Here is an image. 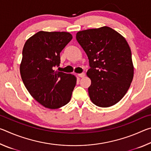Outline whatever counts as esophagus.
Returning <instances> with one entry per match:
<instances>
[{"label": "esophagus", "instance_id": "1", "mask_svg": "<svg viewBox=\"0 0 151 151\" xmlns=\"http://www.w3.org/2000/svg\"><path fill=\"white\" fill-rule=\"evenodd\" d=\"M78 76L81 78H83V77H85V73H82L81 74H78Z\"/></svg>", "mask_w": 151, "mask_h": 151}]
</instances>
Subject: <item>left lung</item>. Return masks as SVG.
I'll return each instance as SVG.
<instances>
[{
	"label": "left lung",
	"instance_id": "8db88e82",
	"mask_svg": "<svg viewBox=\"0 0 151 151\" xmlns=\"http://www.w3.org/2000/svg\"><path fill=\"white\" fill-rule=\"evenodd\" d=\"M76 39L85 50L90 68L88 94L100 107L116 104L127 93L133 78L131 50L126 39L108 27L82 30Z\"/></svg>",
	"mask_w": 151,
	"mask_h": 151
}]
</instances>
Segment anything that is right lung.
<instances>
[{
    "label": "right lung",
    "mask_w": 151,
    "mask_h": 151,
    "mask_svg": "<svg viewBox=\"0 0 151 151\" xmlns=\"http://www.w3.org/2000/svg\"><path fill=\"white\" fill-rule=\"evenodd\" d=\"M72 39L69 32L39 31L24 45L22 80L30 95L46 108H60L71 99L76 78L54 68L59 66L60 53Z\"/></svg>",
    "instance_id": "right-lung-1"
}]
</instances>
